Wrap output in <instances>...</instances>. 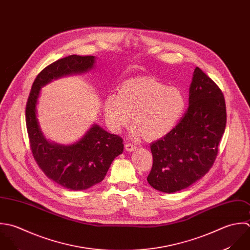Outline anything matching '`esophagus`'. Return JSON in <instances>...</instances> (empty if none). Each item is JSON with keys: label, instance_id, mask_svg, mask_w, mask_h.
<instances>
[{"label": "esophagus", "instance_id": "34e87169", "mask_svg": "<svg viewBox=\"0 0 250 250\" xmlns=\"http://www.w3.org/2000/svg\"><path fill=\"white\" fill-rule=\"evenodd\" d=\"M125 149H126L127 151L131 152V151H134V150H136V149H137V146H136L135 145H133V144H130V143H128V144H126V145H125Z\"/></svg>", "mask_w": 250, "mask_h": 250}]
</instances>
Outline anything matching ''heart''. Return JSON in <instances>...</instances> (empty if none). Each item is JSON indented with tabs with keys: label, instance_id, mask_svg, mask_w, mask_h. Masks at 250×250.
Segmentation results:
<instances>
[{
	"label": "heart",
	"instance_id": "heart-1",
	"mask_svg": "<svg viewBox=\"0 0 250 250\" xmlns=\"http://www.w3.org/2000/svg\"><path fill=\"white\" fill-rule=\"evenodd\" d=\"M185 98L176 87L157 79L133 78L120 85L118 95H108L103 110L108 127L119 132L132 121L134 132L146 142L163 138L175 126L185 109Z\"/></svg>",
	"mask_w": 250,
	"mask_h": 250
}]
</instances>
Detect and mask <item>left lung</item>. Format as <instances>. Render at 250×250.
Here are the masks:
<instances>
[{"instance_id":"left-lung-1","label":"left lung","mask_w":250,"mask_h":250,"mask_svg":"<svg viewBox=\"0 0 250 250\" xmlns=\"http://www.w3.org/2000/svg\"><path fill=\"white\" fill-rule=\"evenodd\" d=\"M227 121L222 91L200 68L193 74L189 106L177 125L152 143L148 183L173 193L202 178L213 165Z\"/></svg>"}]
</instances>
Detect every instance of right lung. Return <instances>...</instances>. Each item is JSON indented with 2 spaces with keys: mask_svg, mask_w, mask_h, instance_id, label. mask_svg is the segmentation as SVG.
<instances>
[{
  "mask_svg": "<svg viewBox=\"0 0 250 250\" xmlns=\"http://www.w3.org/2000/svg\"><path fill=\"white\" fill-rule=\"evenodd\" d=\"M94 63V56L81 55L51 63L37 76L26 104V126L35 161L48 178L70 190H84L101 182L114 158L123 152V140L94 125L74 145L49 143L40 129L36 104L43 85L63 76L87 72Z\"/></svg>",
  "mask_w": 250,
  "mask_h": 250,
  "instance_id": "add662e5",
  "label": "right lung"
}]
</instances>
